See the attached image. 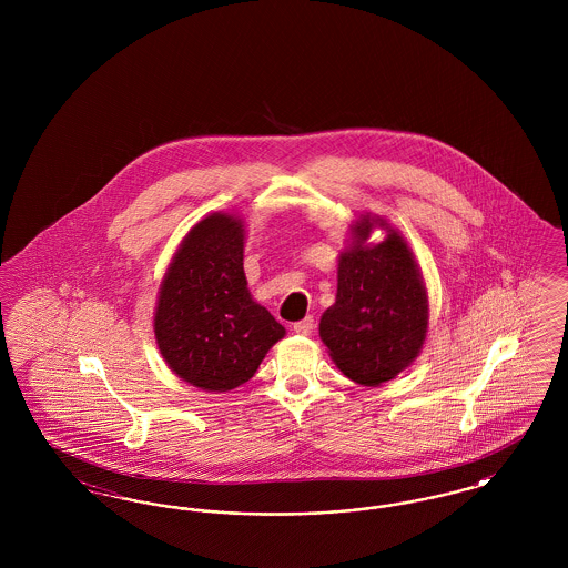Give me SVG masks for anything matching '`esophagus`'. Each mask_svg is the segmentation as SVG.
I'll use <instances>...</instances> for the list:
<instances>
[{
  "instance_id": "34e87169",
  "label": "esophagus",
  "mask_w": 568,
  "mask_h": 568,
  "mask_svg": "<svg viewBox=\"0 0 568 568\" xmlns=\"http://www.w3.org/2000/svg\"><path fill=\"white\" fill-rule=\"evenodd\" d=\"M292 327H294L296 334H311L313 327H315V320H313V317H306V320H302V322H296Z\"/></svg>"
}]
</instances>
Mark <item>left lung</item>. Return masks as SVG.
Segmentation results:
<instances>
[{
    "label": "left lung",
    "mask_w": 568,
    "mask_h": 568,
    "mask_svg": "<svg viewBox=\"0 0 568 568\" xmlns=\"http://www.w3.org/2000/svg\"><path fill=\"white\" fill-rule=\"evenodd\" d=\"M375 226L388 236L368 245ZM426 332L428 294L408 244L381 216H359L352 225L349 248L338 257L336 302L320 322L334 364L355 383L375 387L419 355Z\"/></svg>",
    "instance_id": "left-lung-1"
}]
</instances>
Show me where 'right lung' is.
Wrapping results in <instances>:
<instances>
[{
	"label": "right lung",
	"instance_id": "obj_1",
	"mask_svg": "<svg viewBox=\"0 0 568 568\" xmlns=\"http://www.w3.org/2000/svg\"><path fill=\"white\" fill-rule=\"evenodd\" d=\"M244 225L213 213L195 223L163 276L155 338L174 375L204 392L246 383L285 327L246 290Z\"/></svg>",
	"mask_w": 568,
	"mask_h": 568
}]
</instances>
